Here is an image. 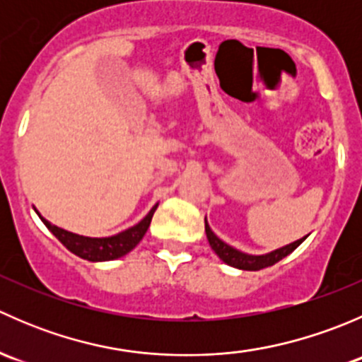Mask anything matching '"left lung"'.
<instances>
[{
  "label": "left lung",
  "instance_id": "1",
  "mask_svg": "<svg viewBox=\"0 0 362 362\" xmlns=\"http://www.w3.org/2000/svg\"><path fill=\"white\" fill-rule=\"evenodd\" d=\"M204 231H206V238H208V243H210L211 250L221 257V261H224L226 264L233 266V268L247 269V272H257V269L273 266L275 262H279L280 259L287 257L291 252H294L306 238H308V235H306L303 236V238L289 243V245H284L280 247V249L268 252V254L255 255V254H247V252H242L235 249V247L228 245L226 242H222V240L210 229V226H208L206 222V217H204Z\"/></svg>",
  "mask_w": 362,
  "mask_h": 362
}]
</instances>
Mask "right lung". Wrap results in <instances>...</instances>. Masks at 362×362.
I'll return each instance as SVG.
<instances>
[{"label": "right lung", "instance_id": "1", "mask_svg": "<svg viewBox=\"0 0 362 362\" xmlns=\"http://www.w3.org/2000/svg\"><path fill=\"white\" fill-rule=\"evenodd\" d=\"M158 204H154L152 210L148 211L138 224L131 226V228L124 229V231L117 233V235L103 236V238H90V236L76 235V233L66 231V229L59 228V226L52 224V222L47 221L45 217H42V214H40L36 208L35 211L38 214V217L42 218L43 224L49 228V231L52 233L69 252H73V254L78 255V257L86 259V261L101 262L122 257V255H126L127 252L133 250L134 247L141 242V238H144L145 233H147L148 226H151L152 215H154Z\"/></svg>", "mask_w": 362, "mask_h": 362}]
</instances>
